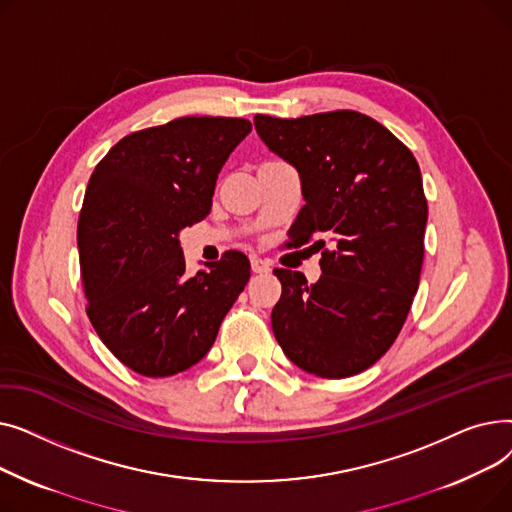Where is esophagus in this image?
<instances>
[{
  "label": "esophagus",
  "instance_id": "obj_1",
  "mask_svg": "<svg viewBox=\"0 0 512 512\" xmlns=\"http://www.w3.org/2000/svg\"><path fill=\"white\" fill-rule=\"evenodd\" d=\"M251 270H253V274H267V272L272 270V267H270V263H267V261H263L259 257H253L251 259Z\"/></svg>",
  "mask_w": 512,
  "mask_h": 512
}]
</instances>
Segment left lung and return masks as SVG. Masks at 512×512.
I'll list each match as a JSON object with an SVG mask.
<instances>
[{"label":"left lung","mask_w":512,"mask_h":512,"mask_svg":"<svg viewBox=\"0 0 512 512\" xmlns=\"http://www.w3.org/2000/svg\"><path fill=\"white\" fill-rule=\"evenodd\" d=\"M261 141L299 170L305 205L288 230L315 234L321 278L274 270L282 297L272 330L284 355L319 378L371 367L400 334L419 288L427 199L411 149L373 118L336 110L303 118L255 116Z\"/></svg>","instance_id":"obj_1"}]
</instances>
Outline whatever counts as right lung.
<instances>
[{
	"mask_svg": "<svg viewBox=\"0 0 512 512\" xmlns=\"http://www.w3.org/2000/svg\"><path fill=\"white\" fill-rule=\"evenodd\" d=\"M249 132L245 118H176L126 134L89 178L76 230L87 315L145 378L199 363L251 278L238 251L188 278L178 242L209 213L215 180Z\"/></svg>",
	"mask_w": 512,
	"mask_h": 512,
	"instance_id": "obj_1",
	"label": "right lung"
}]
</instances>
